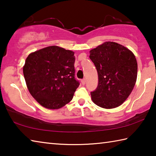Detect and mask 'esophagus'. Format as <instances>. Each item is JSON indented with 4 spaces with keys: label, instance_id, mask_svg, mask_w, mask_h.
<instances>
[{
    "label": "esophagus",
    "instance_id": "34e87169",
    "mask_svg": "<svg viewBox=\"0 0 156 156\" xmlns=\"http://www.w3.org/2000/svg\"><path fill=\"white\" fill-rule=\"evenodd\" d=\"M81 83L83 84H84L86 83V79L85 78H84V79H83V80H81Z\"/></svg>",
    "mask_w": 156,
    "mask_h": 156
}]
</instances>
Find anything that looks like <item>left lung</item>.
Instances as JSON below:
<instances>
[{"instance_id": "left-lung-1", "label": "left lung", "mask_w": 156, "mask_h": 156, "mask_svg": "<svg viewBox=\"0 0 156 156\" xmlns=\"http://www.w3.org/2000/svg\"><path fill=\"white\" fill-rule=\"evenodd\" d=\"M89 52L98 74L97 88L91 92L92 100L105 109L120 106L135 86L138 73L135 56L114 42H105Z\"/></svg>"}]
</instances>
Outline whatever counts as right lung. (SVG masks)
I'll list each match as a JSON object with an SVG mask.
<instances>
[{
  "label": "right lung",
  "instance_id": "right-lung-1",
  "mask_svg": "<svg viewBox=\"0 0 156 156\" xmlns=\"http://www.w3.org/2000/svg\"><path fill=\"white\" fill-rule=\"evenodd\" d=\"M74 52L49 46L27 56L23 67L26 84L42 106L57 109L72 100L80 83L75 78Z\"/></svg>",
  "mask_w": 156,
  "mask_h": 156
}]
</instances>
